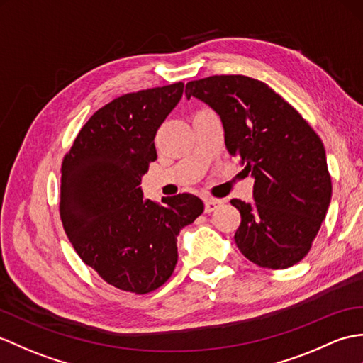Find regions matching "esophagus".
<instances>
[{
	"mask_svg": "<svg viewBox=\"0 0 363 363\" xmlns=\"http://www.w3.org/2000/svg\"><path fill=\"white\" fill-rule=\"evenodd\" d=\"M221 206H223V201H221V199H215V198L206 199V212H207V213L215 212V210L220 208Z\"/></svg>",
	"mask_w": 363,
	"mask_h": 363,
	"instance_id": "obj_1",
	"label": "esophagus"
}]
</instances>
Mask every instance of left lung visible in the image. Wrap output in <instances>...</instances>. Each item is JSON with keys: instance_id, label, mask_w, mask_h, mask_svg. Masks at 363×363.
<instances>
[{"instance_id": "left-lung-1", "label": "left lung", "mask_w": 363, "mask_h": 363, "mask_svg": "<svg viewBox=\"0 0 363 363\" xmlns=\"http://www.w3.org/2000/svg\"><path fill=\"white\" fill-rule=\"evenodd\" d=\"M220 116L225 147L254 178V202L232 199L241 213L235 232L241 254L261 267L286 269L306 257L331 202L322 140L266 83L246 75L189 82Z\"/></svg>"}]
</instances>
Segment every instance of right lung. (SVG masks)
Instances as JSON below:
<instances>
[{
    "label": "right lung",
    "mask_w": 363,
    "mask_h": 363,
    "mask_svg": "<svg viewBox=\"0 0 363 363\" xmlns=\"http://www.w3.org/2000/svg\"><path fill=\"white\" fill-rule=\"evenodd\" d=\"M184 83L114 99L80 130L62 165L60 218L83 263L126 292L162 286L178 263V235L204 212L190 193L145 199L140 181L156 161L155 136Z\"/></svg>",
    "instance_id": "obj_1"
}]
</instances>
